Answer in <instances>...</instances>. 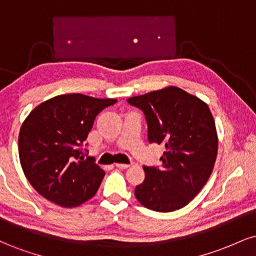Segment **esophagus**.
I'll list each match as a JSON object with an SVG mask.
<instances>
[{"mask_svg":"<svg viewBox=\"0 0 256 256\" xmlns=\"http://www.w3.org/2000/svg\"><path fill=\"white\" fill-rule=\"evenodd\" d=\"M116 166L120 170H126V168H128V167H130L128 164H116Z\"/></svg>","mask_w":256,"mask_h":256,"instance_id":"esophagus-1","label":"esophagus"}]
</instances>
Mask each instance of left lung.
<instances>
[{"instance_id":"left-lung-1","label":"left lung","mask_w":256,"mask_h":256,"mask_svg":"<svg viewBox=\"0 0 256 256\" xmlns=\"http://www.w3.org/2000/svg\"><path fill=\"white\" fill-rule=\"evenodd\" d=\"M144 113L149 143L165 146L161 167L143 166L134 196L148 210L183 208L204 186L218 152L216 122L208 106L177 86L128 98Z\"/></svg>"}]
</instances>
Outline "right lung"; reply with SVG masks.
Returning <instances> with one entry per match:
<instances>
[{
    "label": "right lung",
    "instance_id": "add662e5",
    "mask_svg": "<svg viewBox=\"0 0 256 256\" xmlns=\"http://www.w3.org/2000/svg\"><path fill=\"white\" fill-rule=\"evenodd\" d=\"M116 102L67 94L43 102L28 114L20 128L19 158L40 195L66 208L95 195L104 171L92 158H84L82 146L98 114Z\"/></svg>",
    "mask_w": 256,
    "mask_h": 256
}]
</instances>
